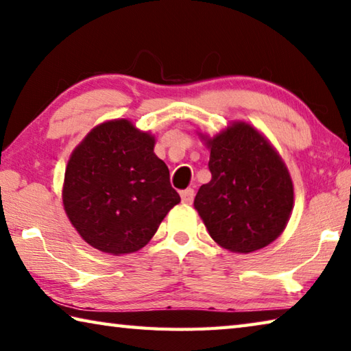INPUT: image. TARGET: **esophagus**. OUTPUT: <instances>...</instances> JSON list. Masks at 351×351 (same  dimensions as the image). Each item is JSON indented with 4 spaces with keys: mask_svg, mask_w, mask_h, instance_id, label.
Returning a JSON list of instances; mask_svg holds the SVG:
<instances>
[{
    "mask_svg": "<svg viewBox=\"0 0 351 351\" xmlns=\"http://www.w3.org/2000/svg\"><path fill=\"white\" fill-rule=\"evenodd\" d=\"M181 199H182L184 204H191V202H193V199H195V190H191V189L182 190L181 191Z\"/></svg>",
    "mask_w": 351,
    "mask_h": 351,
    "instance_id": "obj_1",
    "label": "esophagus"
}]
</instances>
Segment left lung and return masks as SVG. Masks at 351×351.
<instances>
[{
  "label": "left lung",
  "instance_id": "8db88e82",
  "mask_svg": "<svg viewBox=\"0 0 351 351\" xmlns=\"http://www.w3.org/2000/svg\"><path fill=\"white\" fill-rule=\"evenodd\" d=\"M211 181L201 185L195 208L215 242L248 254L272 243L289 222L293 182L269 140L246 121H231L208 136Z\"/></svg>",
  "mask_w": 351,
  "mask_h": 351
}]
</instances>
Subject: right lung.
Masks as SVG:
<instances>
[{
    "mask_svg": "<svg viewBox=\"0 0 351 351\" xmlns=\"http://www.w3.org/2000/svg\"><path fill=\"white\" fill-rule=\"evenodd\" d=\"M155 136L126 119L93 128L68 160L62 202L88 245L111 256L141 250L181 202Z\"/></svg>",
    "mask_w": 351,
    "mask_h": 351,
    "instance_id": "right-lung-1",
    "label": "right lung"
}]
</instances>
